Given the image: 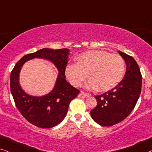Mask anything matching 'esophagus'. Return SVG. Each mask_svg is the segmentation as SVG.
Instances as JSON below:
<instances>
[{
	"instance_id": "esophagus-1",
	"label": "esophagus",
	"mask_w": 152,
	"mask_h": 152,
	"mask_svg": "<svg viewBox=\"0 0 152 152\" xmlns=\"http://www.w3.org/2000/svg\"><path fill=\"white\" fill-rule=\"evenodd\" d=\"M80 95L83 96L84 98H88V97H90V96H91V94L85 93V92H84V91H81Z\"/></svg>"
}]
</instances>
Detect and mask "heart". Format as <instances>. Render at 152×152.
Returning <instances> with one entry per match:
<instances>
[{
  "instance_id": "b5f03b06",
  "label": "heart",
  "mask_w": 152,
  "mask_h": 152,
  "mask_svg": "<svg viewBox=\"0 0 152 152\" xmlns=\"http://www.w3.org/2000/svg\"><path fill=\"white\" fill-rule=\"evenodd\" d=\"M66 75L72 85L80 86L88 78V86L106 91L121 82L125 72V62L119 54L102 50L88 51L77 58V64H69Z\"/></svg>"
}]
</instances>
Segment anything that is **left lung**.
Segmentation results:
<instances>
[{"label": "left lung", "instance_id": "1", "mask_svg": "<svg viewBox=\"0 0 152 152\" xmlns=\"http://www.w3.org/2000/svg\"><path fill=\"white\" fill-rule=\"evenodd\" d=\"M126 65L123 80L110 91L95 96L97 106L91 110L92 119L103 126H111L125 119L136 105L141 93L142 75L133 57L118 51Z\"/></svg>", "mask_w": 152, "mask_h": 152}]
</instances>
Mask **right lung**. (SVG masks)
<instances>
[{"instance_id": "1", "label": "right lung", "mask_w": 152, "mask_h": 152, "mask_svg": "<svg viewBox=\"0 0 152 152\" xmlns=\"http://www.w3.org/2000/svg\"><path fill=\"white\" fill-rule=\"evenodd\" d=\"M69 50L44 48L23 56L14 67L10 75V89L16 107L23 117L33 125L49 129L60 124L67 115L69 104L80 91L66 80L65 70L68 64ZM37 58L50 60L59 71L53 90L43 96L27 94L19 84V73L27 60Z\"/></svg>"}]
</instances>
